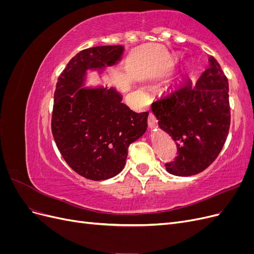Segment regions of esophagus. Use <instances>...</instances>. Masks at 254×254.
Returning a JSON list of instances; mask_svg holds the SVG:
<instances>
[{
  "label": "esophagus",
  "mask_w": 254,
  "mask_h": 254,
  "mask_svg": "<svg viewBox=\"0 0 254 254\" xmlns=\"http://www.w3.org/2000/svg\"><path fill=\"white\" fill-rule=\"evenodd\" d=\"M147 123H148V126L150 128H155L157 126V119H156L155 115H153L151 112H149V114H148Z\"/></svg>",
  "instance_id": "1"
}]
</instances>
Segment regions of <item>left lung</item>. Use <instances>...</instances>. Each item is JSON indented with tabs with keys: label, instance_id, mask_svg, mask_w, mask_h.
Masks as SVG:
<instances>
[{
	"label": "left lung",
	"instance_id": "obj_1",
	"mask_svg": "<svg viewBox=\"0 0 254 254\" xmlns=\"http://www.w3.org/2000/svg\"><path fill=\"white\" fill-rule=\"evenodd\" d=\"M151 111L177 145L178 156L165 163L166 171L176 176L204 171L224 147L231 122L229 82L217 60L211 56L196 83H178L152 102Z\"/></svg>",
	"mask_w": 254,
	"mask_h": 254
}]
</instances>
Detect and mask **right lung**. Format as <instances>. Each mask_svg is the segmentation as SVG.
I'll use <instances>...</instances> for the list:
<instances>
[{
	"label": "right lung",
	"instance_id": "add662e5",
	"mask_svg": "<svg viewBox=\"0 0 254 254\" xmlns=\"http://www.w3.org/2000/svg\"><path fill=\"white\" fill-rule=\"evenodd\" d=\"M122 45L82 50L59 75L54 93L52 133L67 165L91 180L122 172L128 147L146 131L148 112L136 113L123 104L114 89L80 88L88 68L112 65Z\"/></svg>",
	"mask_w": 254,
	"mask_h": 254
}]
</instances>
